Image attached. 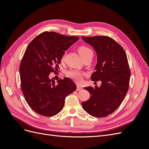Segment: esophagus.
<instances>
[{"label": "esophagus", "mask_w": 149, "mask_h": 149, "mask_svg": "<svg viewBox=\"0 0 149 149\" xmlns=\"http://www.w3.org/2000/svg\"><path fill=\"white\" fill-rule=\"evenodd\" d=\"M81 89H82V88L78 85V86H77V89H76V90H77L78 91H81Z\"/></svg>", "instance_id": "1"}]
</instances>
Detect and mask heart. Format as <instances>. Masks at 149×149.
<instances>
[{
  "label": "heart",
  "instance_id": "heart-1",
  "mask_svg": "<svg viewBox=\"0 0 149 149\" xmlns=\"http://www.w3.org/2000/svg\"><path fill=\"white\" fill-rule=\"evenodd\" d=\"M78 52L79 55L81 56L82 58L89 55V53H93L91 49L86 46H81L80 47H79ZM64 56L65 55L63 56V58H64ZM83 74H84L81 73V72L76 70H72L67 72V75L70 78L73 79L75 81H76L78 82L81 81L83 80Z\"/></svg>",
  "mask_w": 149,
  "mask_h": 149
}]
</instances>
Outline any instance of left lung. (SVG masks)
Masks as SVG:
<instances>
[{
    "mask_svg": "<svg viewBox=\"0 0 149 149\" xmlns=\"http://www.w3.org/2000/svg\"><path fill=\"white\" fill-rule=\"evenodd\" d=\"M81 38L93 47L97 55V64L91 79L102 82L100 87L84 88L90 93V98L82 102V106L91 116L104 118L118 109L127 93L130 71L127 55L123 48L111 37Z\"/></svg>",
    "mask_w": 149,
    "mask_h": 149,
    "instance_id": "obj_1",
    "label": "left lung"
}]
</instances>
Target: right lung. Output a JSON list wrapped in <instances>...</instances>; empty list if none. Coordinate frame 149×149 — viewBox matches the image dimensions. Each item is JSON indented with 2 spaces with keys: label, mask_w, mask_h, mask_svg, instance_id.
I'll use <instances>...</instances> for the list:
<instances>
[{
  "label": "right lung",
  "mask_w": 149,
  "mask_h": 149,
  "mask_svg": "<svg viewBox=\"0 0 149 149\" xmlns=\"http://www.w3.org/2000/svg\"><path fill=\"white\" fill-rule=\"evenodd\" d=\"M54 31H44L26 48L20 65L21 89L25 101L32 110L43 116L57 114L63 109L67 96L76 89L68 78L55 83L49 78L55 73L65 52L79 40Z\"/></svg>",
  "instance_id": "obj_1"
}]
</instances>
